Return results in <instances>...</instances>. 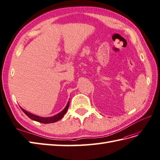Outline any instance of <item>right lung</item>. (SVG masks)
Here are the masks:
<instances>
[{
    "mask_svg": "<svg viewBox=\"0 0 160 160\" xmlns=\"http://www.w3.org/2000/svg\"><path fill=\"white\" fill-rule=\"evenodd\" d=\"M69 102L68 103V104H67L66 107L65 108V109L62 111H61V112H59L58 114H56V115H54V116L52 117H45V118L36 116V115H34V114L27 112V110H24L23 108H21V109L24 112V114L26 115H27V116L30 118H31V119L33 121L42 122V123H51V122H57L60 119H61V118L63 117V116L65 115V114L67 112V111H68V110L69 108Z\"/></svg>",
    "mask_w": 160,
    "mask_h": 160,
    "instance_id": "add662e5",
    "label": "right lung"
}]
</instances>
